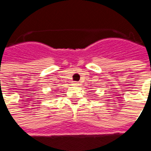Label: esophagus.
I'll use <instances>...</instances> for the list:
<instances>
[{
	"label": "esophagus",
	"mask_w": 151,
	"mask_h": 151,
	"mask_svg": "<svg viewBox=\"0 0 151 151\" xmlns=\"http://www.w3.org/2000/svg\"><path fill=\"white\" fill-rule=\"evenodd\" d=\"M73 86H78L79 82H73Z\"/></svg>",
	"instance_id": "1"
}]
</instances>
